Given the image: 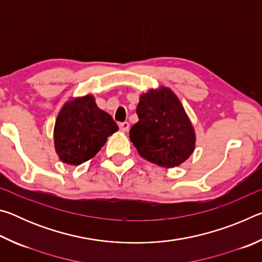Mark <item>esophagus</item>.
I'll return each instance as SVG.
<instances>
[{
    "instance_id": "34e87169",
    "label": "esophagus",
    "mask_w": 262,
    "mask_h": 262,
    "mask_svg": "<svg viewBox=\"0 0 262 262\" xmlns=\"http://www.w3.org/2000/svg\"><path fill=\"white\" fill-rule=\"evenodd\" d=\"M119 128H120L121 132H128V130H129V123H128L127 121L120 122V123H119Z\"/></svg>"
}]
</instances>
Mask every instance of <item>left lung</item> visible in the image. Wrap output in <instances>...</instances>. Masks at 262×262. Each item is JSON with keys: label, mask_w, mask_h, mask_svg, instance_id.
I'll return each mask as SVG.
<instances>
[{"label": "left lung", "mask_w": 262, "mask_h": 262, "mask_svg": "<svg viewBox=\"0 0 262 262\" xmlns=\"http://www.w3.org/2000/svg\"><path fill=\"white\" fill-rule=\"evenodd\" d=\"M137 121L129 139L140 156L162 167H176L195 149L194 127L183 104L171 89H150L140 96Z\"/></svg>", "instance_id": "obj_1"}]
</instances>
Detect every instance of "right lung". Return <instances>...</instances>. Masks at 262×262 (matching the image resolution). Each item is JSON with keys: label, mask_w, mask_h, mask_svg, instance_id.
Listing matches in <instances>:
<instances>
[{"label": "right lung", "mask_w": 262, "mask_h": 262, "mask_svg": "<svg viewBox=\"0 0 262 262\" xmlns=\"http://www.w3.org/2000/svg\"><path fill=\"white\" fill-rule=\"evenodd\" d=\"M118 129L112 117L97 106L94 96L73 98L62 106L55 120V151L62 163L81 165L95 157Z\"/></svg>", "instance_id": "right-lung-1"}]
</instances>
